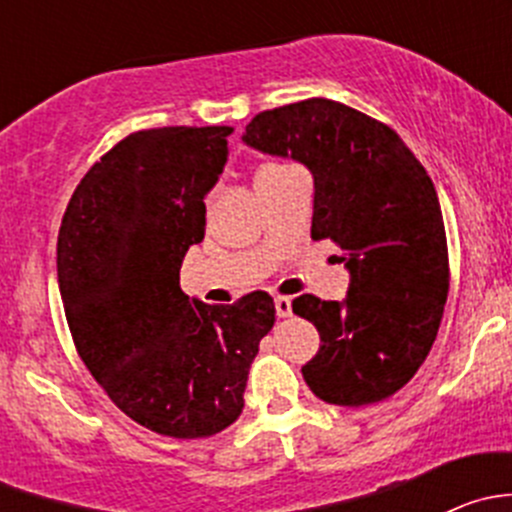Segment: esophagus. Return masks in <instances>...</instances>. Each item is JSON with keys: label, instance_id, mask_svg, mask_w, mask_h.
Instances as JSON below:
<instances>
[{"label": "esophagus", "instance_id": "34e87169", "mask_svg": "<svg viewBox=\"0 0 512 512\" xmlns=\"http://www.w3.org/2000/svg\"><path fill=\"white\" fill-rule=\"evenodd\" d=\"M275 312H277V317H280V319L292 317V299H289V297H275Z\"/></svg>", "mask_w": 512, "mask_h": 512}]
</instances>
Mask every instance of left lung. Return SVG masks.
<instances>
[{
    "label": "left lung",
    "instance_id": "obj_1",
    "mask_svg": "<svg viewBox=\"0 0 512 512\" xmlns=\"http://www.w3.org/2000/svg\"><path fill=\"white\" fill-rule=\"evenodd\" d=\"M242 143L312 173V237L344 250L347 297L292 302L322 339L304 381L327 404L389 399L431 352L448 297L446 227L426 168L399 133L329 98L257 113Z\"/></svg>",
    "mask_w": 512,
    "mask_h": 512
}]
</instances>
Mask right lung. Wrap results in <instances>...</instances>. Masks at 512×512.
Masks as SVG:
<instances>
[{"label":"right lung","instance_id":"right-lung-1","mask_svg":"<svg viewBox=\"0 0 512 512\" xmlns=\"http://www.w3.org/2000/svg\"><path fill=\"white\" fill-rule=\"evenodd\" d=\"M230 133H131L84 175L61 220L56 275L79 356L123 414L160 436L205 438L237 421L275 324L267 292L218 307L180 289Z\"/></svg>","mask_w":512,"mask_h":512}]
</instances>
